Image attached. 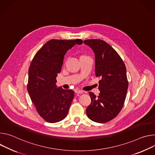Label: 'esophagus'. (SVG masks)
<instances>
[{"mask_svg":"<svg viewBox=\"0 0 155 155\" xmlns=\"http://www.w3.org/2000/svg\"><path fill=\"white\" fill-rule=\"evenodd\" d=\"M74 92H75V93H76V94H83V93H84V92H83L82 91L79 90V89H75Z\"/></svg>","mask_w":155,"mask_h":155,"instance_id":"esophagus-1","label":"esophagus"}]
</instances>
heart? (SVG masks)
<instances>
[{
  "label": "heart",
  "instance_id": "1",
  "mask_svg": "<svg viewBox=\"0 0 155 155\" xmlns=\"http://www.w3.org/2000/svg\"><path fill=\"white\" fill-rule=\"evenodd\" d=\"M85 57H87V56H85V55H82L81 56L80 58H85Z\"/></svg>",
  "mask_w": 155,
  "mask_h": 155
}]
</instances>
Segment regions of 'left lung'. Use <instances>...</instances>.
Instances as JSON below:
<instances>
[{"mask_svg": "<svg viewBox=\"0 0 155 155\" xmlns=\"http://www.w3.org/2000/svg\"><path fill=\"white\" fill-rule=\"evenodd\" d=\"M95 54V72L100 77L99 95L90 92L91 104L86 109L92 121L104 123L111 121L121 111L126 97L128 81L126 66L116 51L104 41L85 40Z\"/></svg>", "mask_w": 155, "mask_h": 155, "instance_id": "obj_1", "label": "left lung"}]
</instances>
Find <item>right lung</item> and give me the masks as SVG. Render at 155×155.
Here are the masks:
<instances>
[{"label":"right lung","mask_w":155,"mask_h":155,"mask_svg":"<svg viewBox=\"0 0 155 155\" xmlns=\"http://www.w3.org/2000/svg\"><path fill=\"white\" fill-rule=\"evenodd\" d=\"M82 41L51 39L34 56L28 71L27 89L39 114L50 123L64 119L74 98L72 90L57 86L56 78L60 73L67 51Z\"/></svg>","instance_id":"right-lung-1"}]
</instances>
